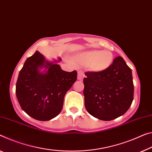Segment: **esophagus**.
Segmentation results:
<instances>
[{"instance_id":"1","label":"esophagus","mask_w":152,"mask_h":152,"mask_svg":"<svg viewBox=\"0 0 152 152\" xmlns=\"http://www.w3.org/2000/svg\"><path fill=\"white\" fill-rule=\"evenodd\" d=\"M84 76H85V75H84L83 72L81 71H79L78 72V75H77V79H79V80L80 81H82L84 77Z\"/></svg>"}]
</instances>
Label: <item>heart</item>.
<instances>
[{"instance_id":"1","label":"heart","mask_w":152,"mask_h":152,"mask_svg":"<svg viewBox=\"0 0 152 152\" xmlns=\"http://www.w3.org/2000/svg\"><path fill=\"white\" fill-rule=\"evenodd\" d=\"M79 64L87 66L94 72H101L111 66L113 60V53L109 51L91 50L77 56Z\"/></svg>"}]
</instances>
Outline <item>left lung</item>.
<instances>
[{"label":"left lung","instance_id":"obj_1","mask_svg":"<svg viewBox=\"0 0 152 152\" xmlns=\"http://www.w3.org/2000/svg\"><path fill=\"white\" fill-rule=\"evenodd\" d=\"M83 79L85 107L90 115L104 121L122 115L134 97L132 70L121 56L101 72H86Z\"/></svg>","mask_w":152,"mask_h":152}]
</instances>
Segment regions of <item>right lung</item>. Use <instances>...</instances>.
I'll use <instances>...</instances> for the list:
<instances>
[{
    "instance_id": "add662e5",
    "label": "right lung",
    "mask_w": 152,
    "mask_h": 152,
    "mask_svg": "<svg viewBox=\"0 0 152 152\" xmlns=\"http://www.w3.org/2000/svg\"><path fill=\"white\" fill-rule=\"evenodd\" d=\"M41 67L47 69L45 74L39 72ZM77 75L76 71H64L60 65L45 61L37 51L26 60L16 83V96L21 108L37 120L55 118L61 112L64 96L75 82Z\"/></svg>"
}]
</instances>
